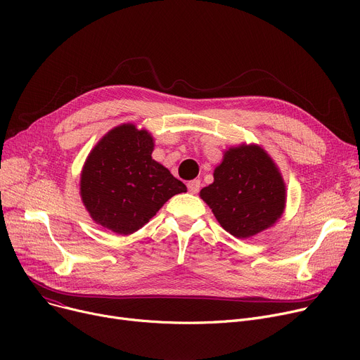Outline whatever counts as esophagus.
Returning a JSON list of instances; mask_svg holds the SVG:
<instances>
[{"mask_svg":"<svg viewBox=\"0 0 360 360\" xmlns=\"http://www.w3.org/2000/svg\"><path fill=\"white\" fill-rule=\"evenodd\" d=\"M200 186H201L200 179H193V181H190V182L186 184L188 191H190L191 194H197L200 191Z\"/></svg>","mask_w":360,"mask_h":360,"instance_id":"34e87169","label":"esophagus"}]
</instances>
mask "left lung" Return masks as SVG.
Listing matches in <instances>:
<instances>
[{"label": "left lung", "mask_w": 360, "mask_h": 360, "mask_svg": "<svg viewBox=\"0 0 360 360\" xmlns=\"http://www.w3.org/2000/svg\"><path fill=\"white\" fill-rule=\"evenodd\" d=\"M286 188L269 155L258 146H240L224 153L214 182L200 197L221 228L243 239L270 228L285 210Z\"/></svg>", "instance_id": "8db88e82"}]
</instances>
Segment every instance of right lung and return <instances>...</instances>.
<instances>
[{"label":"right lung","instance_id":"right-lung-1","mask_svg":"<svg viewBox=\"0 0 360 360\" xmlns=\"http://www.w3.org/2000/svg\"><path fill=\"white\" fill-rule=\"evenodd\" d=\"M153 139L125 124L93 148L82 174V198L94 221L120 235L139 231L186 186L151 159Z\"/></svg>","mask_w":360,"mask_h":360}]
</instances>
